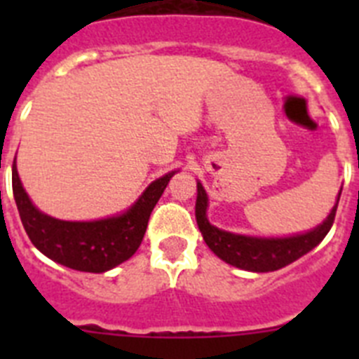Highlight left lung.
I'll return each mask as SVG.
<instances>
[{
    "label": "left lung",
    "instance_id": "obj_1",
    "mask_svg": "<svg viewBox=\"0 0 359 359\" xmlns=\"http://www.w3.org/2000/svg\"><path fill=\"white\" fill-rule=\"evenodd\" d=\"M338 199H340V196H338ZM207 207V192H205L201 183H198L196 219H198V226L203 233V239L208 244V248L219 259H223L224 262L236 266V268L264 273V271H275V269L291 264L293 261L306 255L307 252H311L316 244L322 243V239L327 236V231L331 230L332 223H334L338 203L331 210L329 217L315 230L302 233V236L282 237V239H257V237L236 236L230 231L219 230L208 223Z\"/></svg>",
    "mask_w": 359,
    "mask_h": 359
}]
</instances>
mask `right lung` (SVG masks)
Here are the masks:
<instances>
[{
  "label": "right lung",
  "mask_w": 359,
  "mask_h": 359,
  "mask_svg": "<svg viewBox=\"0 0 359 359\" xmlns=\"http://www.w3.org/2000/svg\"><path fill=\"white\" fill-rule=\"evenodd\" d=\"M174 172L152 182L140 199L118 217L90 223H72L41 214L19 182L15 160L12 165V190L27 236L41 253L77 271L102 273L128 261L140 248L149 217Z\"/></svg>",
  "instance_id": "1"
}]
</instances>
